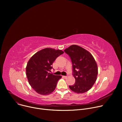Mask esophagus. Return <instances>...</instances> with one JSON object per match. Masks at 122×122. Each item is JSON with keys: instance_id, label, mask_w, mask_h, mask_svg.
<instances>
[{"instance_id": "34e87169", "label": "esophagus", "mask_w": 122, "mask_h": 122, "mask_svg": "<svg viewBox=\"0 0 122 122\" xmlns=\"http://www.w3.org/2000/svg\"><path fill=\"white\" fill-rule=\"evenodd\" d=\"M62 77H63V78H66L67 77V76H63Z\"/></svg>"}]
</instances>
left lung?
Wrapping results in <instances>:
<instances>
[{
  "label": "left lung",
  "instance_id": "obj_1",
  "mask_svg": "<svg viewBox=\"0 0 122 122\" xmlns=\"http://www.w3.org/2000/svg\"><path fill=\"white\" fill-rule=\"evenodd\" d=\"M64 51L71 58L75 79V83L69 85V88L78 94L88 91L96 82L98 74L97 64L94 57L88 51L76 45L70 46Z\"/></svg>",
  "mask_w": 122,
  "mask_h": 122
}]
</instances>
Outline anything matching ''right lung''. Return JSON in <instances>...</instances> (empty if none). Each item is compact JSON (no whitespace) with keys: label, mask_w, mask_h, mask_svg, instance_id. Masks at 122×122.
<instances>
[{"label":"right lung","mask_w":122,"mask_h":122,"mask_svg":"<svg viewBox=\"0 0 122 122\" xmlns=\"http://www.w3.org/2000/svg\"><path fill=\"white\" fill-rule=\"evenodd\" d=\"M60 50L47 48L37 52L29 60L26 74L32 88L42 95L51 94L56 89L58 81L62 78L49 73L56 58L63 54Z\"/></svg>","instance_id":"obj_1"}]
</instances>
